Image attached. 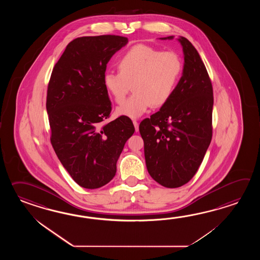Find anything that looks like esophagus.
<instances>
[{
    "label": "esophagus",
    "instance_id": "34e87169",
    "mask_svg": "<svg viewBox=\"0 0 260 260\" xmlns=\"http://www.w3.org/2000/svg\"><path fill=\"white\" fill-rule=\"evenodd\" d=\"M133 123H134V126H135V129H136V132H138V121H136V120H134L133 121Z\"/></svg>",
    "mask_w": 260,
    "mask_h": 260
}]
</instances>
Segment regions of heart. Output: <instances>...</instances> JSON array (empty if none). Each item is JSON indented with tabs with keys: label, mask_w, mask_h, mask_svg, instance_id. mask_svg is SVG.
<instances>
[{
	"label": "heart",
	"mask_w": 260,
	"mask_h": 260,
	"mask_svg": "<svg viewBox=\"0 0 260 260\" xmlns=\"http://www.w3.org/2000/svg\"><path fill=\"white\" fill-rule=\"evenodd\" d=\"M119 72H106L104 86L114 101L122 103L130 90L134 94L117 113L137 119L151 106L160 107L171 99L183 70L181 57L173 51H160L146 44H137L117 62Z\"/></svg>",
	"instance_id": "1"
}]
</instances>
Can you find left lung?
Here are the masks:
<instances>
[{
    "mask_svg": "<svg viewBox=\"0 0 260 260\" xmlns=\"http://www.w3.org/2000/svg\"><path fill=\"white\" fill-rule=\"evenodd\" d=\"M169 36L161 40H171ZM184 53L182 76L171 99L140 122L146 166L166 188L188 183L198 170L212 139L213 87L199 53L179 37Z\"/></svg>",
    "mask_w": 260,
    "mask_h": 260,
    "instance_id": "left-lung-1",
    "label": "left lung"
}]
</instances>
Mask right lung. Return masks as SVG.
<instances>
[{
    "label": "right lung",
    "instance_id": "right-lung-1",
    "mask_svg": "<svg viewBox=\"0 0 260 260\" xmlns=\"http://www.w3.org/2000/svg\"><path fill=\"white\" fill-rule=\"evenodd\" d=\"M127 43L118 35L74 39L51 74L46 98L51 144L72 179L84 188L111 181L124 144L135 132L128 117L102 123L111 111L103 83L107 64Z\"/></svg>",
    "mask_w": 260,
    "mask_h": 260
}]
</instances>
